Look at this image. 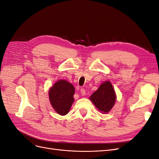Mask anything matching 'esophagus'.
I'll use <instances>...</instances> for the list:
<instances>
[{
  "label": "esophagus",
  "instance_id": "34e87169",
  "mask_svg": "<svg viewBox=\"0 0 159 159\" xmlns=\"http://www.w3.org/2000/svg\"><path fill=\"white\" fill-rule=\"evenodd\" d=\"M80 93H81V95H85V90L83 88H81L80 89Z\"/></svg>",
  "mask_w": 159,
  "mask_h": 159
}]
</instances>
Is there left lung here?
<instances>
[{"instance_id": "8db88e82", "label": "left lung", "mask_w": 159, "mask_h": 159, "mask_svg": "<svg viewBox=\"0 0 159 159\" xmlns=\"http://www.w3.org/2000/svg\"><path fill=\"white\" fill-rule=\"evenodd\" d=\"M89 99L99 111L107 113L114 106L116 101V94L112 84L109 81H105L91 95Z\"/></svg>"}]
</instances>
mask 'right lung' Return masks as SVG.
I'll use <instances>...</instances> for the list:
<instances>
[{"mask_svg":"<svg viewBox=\"0 0 159 159\" xmlns=\"http://www.w3.org/2000/svg\"><path fill=\"white\" fill-rule=\"evenodd\" d=\"M75 89L74 85L64 80H60L49 90V99L52 107L60 115L68 114L73 104Z\"/></svg>","mask_w":159,"mask_h":159,"instance_id":"1","label":"right lung"}]
</instances>
